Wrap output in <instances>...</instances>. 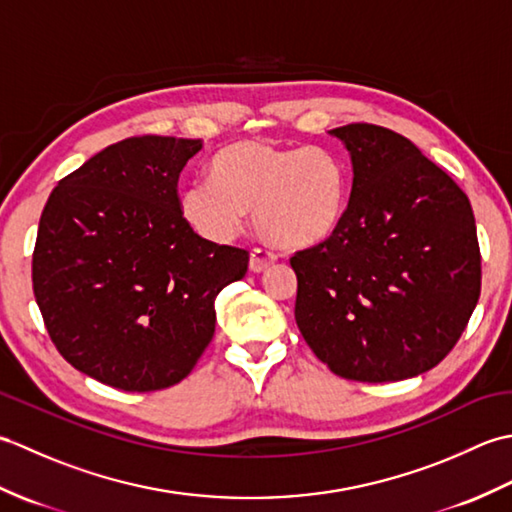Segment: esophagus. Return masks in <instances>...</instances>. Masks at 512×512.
<instances>
[{
  "label": "esophagus",
  "mask_w": 512,
  "mask_h": 512,
  "mask_svg": "<svg viewBox=\"0 0 512 512\" xmlns=\"http://www.w3.org/2000/svg\"><path fill=\"white\" fill-rule=\"evenodd\" d=\"M277 262V255L270 253L266 248H253V253H250V270L253 273H264L266 268H270Z\"/></svg>",
  "instance_id": "obj_1"
}]
</instances>
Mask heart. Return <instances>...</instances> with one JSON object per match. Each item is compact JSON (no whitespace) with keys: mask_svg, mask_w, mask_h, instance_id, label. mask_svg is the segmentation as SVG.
Instances as JSON below:
<instances>
[{"mask_svg":"<svg viewBox=\"0 0 512 512\" xmlns=\"http://www.w3.org/2000/svg\"><path fill=\"white\" fill-rule=\"evenodd\" d=\"M250 209L257 231L277 246L325 244L347 213L341 162L319 147L239 140L213 158L211 180H195L180 193L184 220L215 244L235 239Z\"/></svg>","mask_w":512,"mask_h":512,"instance_id":"obj_1","label":"heart"}]
</instances>
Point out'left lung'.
<instances>
[{"instance_id":"8db88e82","label":"left lung","mask_w":512,"mask_h":512,"mask_svg":"<svg viewBox=\"0 0 512 512\" xmlns=\"http://www.w3.org/2000/svg\"><path fill=\"white\" fill-rule=\"evenodd\" d=\"M328 134L350 151L352 193L339 233L290 259L299 330L343 378L391 383L429 372L480 299L471 202L391 129L354 123Z\"/></svg>"}]
</instances>
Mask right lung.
Instances as JSON below:
<instances>
[{
	"label": "right lung",
	"instance_id": "1",
	"mask_svg": "<svg viewBox=\"0 0 512 512\" xmlns=\"http://www.w3.org/2000/svg\"><path fill=\"white\" fill-rule=\"evenodd\" d=\"M202 140L138 136L63 178L41 213L32 288L52 343L123 391L180 383L211 343L215 297L248 253L193 233L178 178Z\"/></svg>",
	"mask_w": 512,
	"mask_h": 512
}]
</instances>
